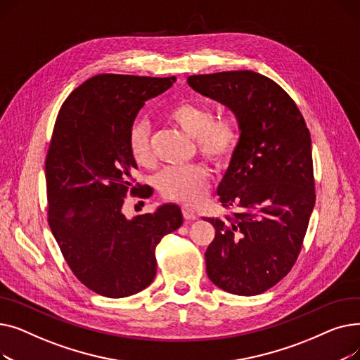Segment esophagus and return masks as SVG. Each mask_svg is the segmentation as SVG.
Returning <instances> with one entry per match:
<instances>
[{"mask_svg":"<svg viewBox=\"0 0 360 360\" xmlns=\"http://www.w3.org/2000/svg\"><path fill=\"white\" fill-rule=\"evenodd\" d=\"M181 209H182V216H184L186 220H194V219H197L195 212L191 209L190 205H182Z\"/></svg>","mask_w":360,"mask_h":360,"instance_id":"esophagus-1","label":"esophagus"}]
</instances>
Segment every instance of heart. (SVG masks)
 I'll use <instances>...</instances> for the list:
<instances>
[{
    "instance_id": "heart-1",
    "label": "heart",
    "mask_w": 360,
    "mask_h": 360,
    "mask_svg": "<svg viewBox=\"0 0 360 360\" xmlns=\"http://www.w3.org/2000/svg\"><path fill=\"white\" fill-rule=\"evenodd\" d=\"M167 117L188 136L194 137L201 153L217 165L231 159L240 139V127L235 117L224 115L213 120L212 108L201 103H176L169 109ZM128 147L132 159L139 165L151 166L155 163L150 125L146 120H139L131 125ZM156 188L166 200L193 204L205 195L209 172L200 163L169 166L156 176Z\"/></svg>"
}]
</instances>
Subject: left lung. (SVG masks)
<instances>
[{"label":"left lung","mask_w":360,"mask_h":360,"mask_svg":"<svg viewBox=\"0 0 360 360\" xmlns=\"http://www.w3.org/2000/svg\"><path fill=\"white\" fill-rule=\"evenodd\" d=\"M202 96L228 106L240 127L231 165L217 188L232 216L207 219L216 235L205 251L217 288L252 296L293 267L315 205L311 134L289 94L255 71L188 77Z\"/></svg>","instance_id":"8db88e82"}]
</instances>
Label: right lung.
I'll list each match as a JSON object with an SVG mask.
<instances>
[{"instance_id":"1","label":"right lung","mask_w":360,"mask_h":360,"mask_svg":"<svg viewBox=\"0 0 360 360\" xmlns=\"http://www.w3.org/2000/svg\"><path fill=\"white\" fill-rule=\"evenodd\" d=\"M175 77L99 74L71 91L56 117L45 160L48 223L68 267L86 288L106 297L146 289L156 276V247L182 224L176 204L128 220L129 193L153 191L136 184L129 128L144 102Z\"/></svg>"}]
</instances>
